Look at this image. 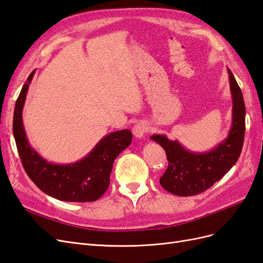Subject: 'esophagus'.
I'll use <instances>...</instances> for the list:
<instances>
[{"instance_id":"1","label":"esophagus","mask_w":263,"mask_h":263,"mask_svg":"<svg viewBox=\"0 0 263 263\" xmlns=\"http://www.w3.org/2000/svg\"><path fill=\"white\" fill-rule=\"evenodd\" d=\"M148 124L146 122H139L136 125L134 126L133 128V133H134V136L136 138H142L146 135V133L148 132Z\"/></svg>"}]
</instances>
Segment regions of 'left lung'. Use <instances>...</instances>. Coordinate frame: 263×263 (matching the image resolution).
<instances>
[{"label": "left lung", "mask_w": 263, "mask_h": 263, "mask_svg": "<svg viewBox=\"0 0 263 263\" xmlns=\"http://www.w3.org/2000/svg\"><path fill=\"white\" fill-rule=\"evenodd\" d=\"M227 71L233 98V122L226 139L210 151L193 153L178 140L168 139L165 135H153L150 137L165 151L169 163L160 178V184L174 195L192 196L204 192L233 168L241 154L246 107L239 85L232 71L228 68Z\"/></svg>", "instance_id": "1"}]
</instances>
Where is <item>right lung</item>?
Returning a JSON list of instances; mask_svg holds the SVG:
<instances>
[{
	"mask_svg": "<svg viewBox=\"0 0 263 263\" xmlns=\"http://www.w3.org/2000/svg\"><path fill=\"white\" fill-rule=\"evenodd\" d=\"M35 70L23 85L15 104L13 134L27 176L47 195L66 202H93L105 193L117 156L130 145L129 129L109 133L84 158L69 164L48 162L30 147L23 125V107Z\"/></svg>",
	"mask_w": 263,
	"mask_h": 263,
	"instance_id": "right-lung-1",
	"label": "right lung"
}]
</instances>
